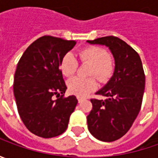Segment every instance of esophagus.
<instances>
[{
    "label": "esophagus",
    "mask_w": 158,
    "mask_h": 158,
    "mask_svg": "<svg viewBox=\"0 0 158 158\" xmlns=\"http://www.w3.org/2000/svg\"><path fill=\"white\" fill-rule=\"evenodd\" d=\"M77 100H78V102H79V103H81V102L83 100V98H81V97H77Z\"/></svg>",
    "instance_id": "esophagus-1"
}]
</instances>
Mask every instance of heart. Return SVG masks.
<instances>
[{
  "label": "heart",
  "instance_id": "obj_1",
  "mask_svg": "<svg viewBox=\"0 0 158 158\" xmlns=\"http://www.w3.org/2000/svg\"><path fill=\"white\" fill-rule=\"evenodd\" d=\"M79 55L82 62L92 64L89 75L96 76L101 82H108L114 73L115 63L106 50L96 46H87L82 49ZM60 69L65 76H74L78 69V60L71 52L64 55L60 64ZM98 88V82L95 77L87 79L74 77L68 82V89L71 94L78 97H84Z\"/></svg>",
  "mask_w": 158,
  "mask_h": 158
}]
</instances>
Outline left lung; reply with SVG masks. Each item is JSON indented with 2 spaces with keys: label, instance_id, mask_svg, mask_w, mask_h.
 Here are the masks:
<instances>
[{
  "label": "left lung",
  "instance_id": "left-lung-1",
  "mask_svg": "<svg viewBox=\"0 0 158 158\" xmlns=\"http://www.w3.org/2000/svg\"><path fill=\"white\" fill-rule=\"evenodd\" d=\"M87 42L107 46L115 60L113 76L96 93L107 98L90 99L92 110L87 116L88 129L95 138L113 142L127 134L141 110L145 88L143 63L139 54L117 37Z\"/></svg>",
  "mask_w": 158,
  "mask_h": 158
}]
</instances>
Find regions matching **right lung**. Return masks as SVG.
<instances>
[{
    "label": "right lung",
    "instance_id": "obj_1",
    "mask_svg": "<svg viewBox=\"0 0 158 158\" xmlns=\"http://www.w3.org/2000/svg\"><path fill=\"white\" fill-rule=\"evenodd\" d=\"M76 44L43 36L28 46L17 63L13 85L17 111L28 130L38 136L64 133L77 105L75 96L63 97L67 86L60 69L62 57Z\"/></svg>",
    "mask_w": 158,
    "mask_h": 158
}]
</instances>
